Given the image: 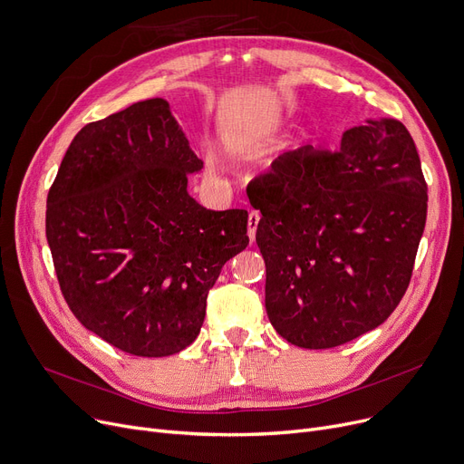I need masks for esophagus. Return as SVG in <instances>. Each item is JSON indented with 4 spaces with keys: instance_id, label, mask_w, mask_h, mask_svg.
<instances>
[{
    "instance_id": "obj_1",
    "label": "esophagus",
    "mask_w": 464,
    "mask_h": 464,
    "mask_svg": "<svg viewBox=\"0 0 464 464\" xmlns=\"http://www.w3.org/2000/svg\"><path fill=\"white\" fill-rule=\"evenodd\" d=\"M257 224H259V214L257 212H250V216H248V237H250L252 242L256 240Z\"/></svg>"
}]
</instances>
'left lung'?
Returning a JSON list of instances; mask_svg holds the SVG:
<instances>
[{
	"label": "left lung",
	"instance_id": "8db88e82",
	"mask_svg": "<svg viewBox=\"0 0 464 464\" xmlns=\"http://www.w3.org/2000/svg\"><path fill=\"white\" fill-rule=\"evenodd\" d=\"M254 182L276 333L327 350L382 325L406 294L427 219V182L402 121L369 120L338 150L304 144Z\"/></svg>",
	"mask_w": 464,
	"mask_h": 464
}]
</instances>
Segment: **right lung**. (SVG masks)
Wrapping results in <instances>:
<instances>
[{
	"label": "right lung",
	"mask_w": 464,
	"mask_h": 464,
	"mask_svg": "<svg viewBox=\"0 0 464 464\" xmlns=\"http://www.w3.org/2000/svg\"><path fill=\"white\" fill-rule=\"evenodd\" d=\"M203 161L161 97L90 121L46 199V240L75 318L139 357L198 338L219 271L248 246V212L188 195Z\"/></svg>",
	"instance_id": "right-lung-1"
}]
</instances>
